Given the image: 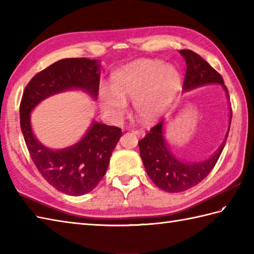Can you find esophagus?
Wrapping results in <instances>:
<instances>
[{
	"instance_id": "esophagus-1",
	"label": "esophagus",
	"mask_w": 254,
	"mask_h": 254,
	"mask_svg": "<svg viewBox=\"0 0 254 254\" xmlns=\"http://www.w3.org/2000/svg\"><path fill=\"white\" fill-rule=\"evenodd\" d=\"M133 132L135 133L137 136H144L145 135V132H144V130H142V128H134Z\"/></svg>"
}]
</instances>
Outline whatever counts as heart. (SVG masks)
Listing matches in <instances>:
<instances>
[{
	"label": "heart",
	"instance_id": "b5f03b06",
	"mask_svg": "<svg viewBox=\"0 0 254 254\" xmlns=\"http://www.w3.org/2000/svg\"><path fill=\"white\" fill-rule=\"evenodd\" d=\"M181 87L179 71L160 60L143 59L111 75L110 90L100 89V105L107 116H123L127 102L133 101L139 120L158 119L174 100Z\"/></svg>",
	"mask_w": 254,
	"mask_h": 254
}]
</instances>
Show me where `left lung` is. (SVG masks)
<instances>
[{
  "instance_id": "8db88e82",
  "label": "left lung",
  "mask_w": 254,
  "mask_h": 254,
  "mask_svg": "<svg viewBox=\"0 0 254 254\" xmlns=\"http://www.w3.org/2000/svg\"><path fill=\"white\" fill-rule=\"evenodd\" d=\"M180 55L187 63L183 89L191 90L208 84H220L229 97L222 75L204 59L191 50H180ZM229 121H231V109ZM229 127L230 124L225 141L212 157L196 163H187L178 159L171 153L164 137V120H161L138 142L141 158L150 180L156 187L169 193H179L195 187L209 175L216 165L227 141Z\"/></svg>"
}]
</instances>
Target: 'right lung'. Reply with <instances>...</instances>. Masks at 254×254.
Wrapping results in <instances>:
<instances>
[{
    "label": "right lung",
    "instance_id": "1",
    "mask_svg": "<svg viewBox=\"0 0 254 254\" xmlns=\"http://www.w3.org/2000/svg\"><path fill=\"white\" fill-rule=\"evenodd\" d=\"M99 80L100 65L97 60L62 59L36 74L21 97L20 128L30 157L47 182L67 195H84L97 187L122 135L121 128L94 121L78 143L55 150L46 147L35 137L30 112L48 97L69 89L86 91L96 99Z\"/></svg>",
    "mask_w": 254,
    "mask_h": 254
}]
</instances>
